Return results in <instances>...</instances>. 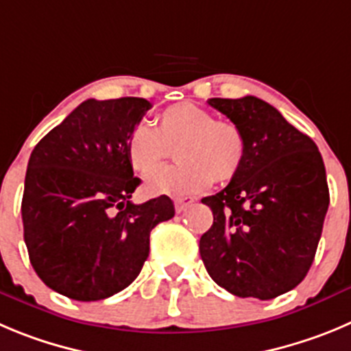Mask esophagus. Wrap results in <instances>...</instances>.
Returning <instances> with one entry per match:
<instances>
[{
	"label": "esophagus",
	"instance_id": "1",
	"mask_svg": "<svg viewBox=\"0 0 351 351\" xmlns=\"http://www.w3.org/2000/svg\"><path fill=\"white\" fill-rule=\"evenodd\" d=\"M192 202H194V199H191V197H176L175 199L176 213H182V211H185L186 208H191Z\"/></svg>",
	"mask_w": 351,
	"mask_h": 351
}]
</instances>
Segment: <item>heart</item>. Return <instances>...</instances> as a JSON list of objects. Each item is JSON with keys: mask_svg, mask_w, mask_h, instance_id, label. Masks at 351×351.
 Returning a JSON list of instances; mask_svg holds the SVG:
<instances>
[{"mask_svg": "<svg viewBox=\"0 0 351 351\" xmlns=\"http://www.w3.org/2000/svg\"><path fill=\"white\" fill-rule=\"evenodd\" d=\"M171 149L178 165L150 176L147 194L185 197L208 189L213 178L228 182L242 168L245 136L237 124L202 107L176 104L157 116L156 128L138 124L126 142L128 159L142 175L159 169Z\"/></svg>", "mask_w": 351, "mask_h": 351, "instance_id": "1", "label": "heart"}]
</instances>
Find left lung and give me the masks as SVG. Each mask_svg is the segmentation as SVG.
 I'll use <instances>...</instances> for the list:
<instances>
[{
    "mask_svg": "<svg viewBox=\"0 0 351 351\" xmlns=\"http://www.w3.org/2000/svg\"><path fill=\"white\" fill-rule=\"evenodd\" d=\"M245 136L242 168L202 199L213 225L199 241L204 267L239 298L271 300L308 274L329 208L315 142L256 97L209 98Z\"/></svg>",
    "mask_w": 351,
    "mask_h": 351,
    "instance_id": "8db88e82",
    "label": "left lung"
}]
</instances>
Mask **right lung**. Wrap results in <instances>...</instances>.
<instances>
[{
	"mask_svg": "<svg viewBox=\"0 0 351 351\" xmlns=\"http://www.w3.org/2000/svg\"><path fill=\"white\" fill-rule=\"evenodd\" d=\"M150 107L136 97L90 98L29 157L22 197L29 260L43 282L71 300H106L130 286L149 256L150 230L175 216L168 195L130 201L140 178L126 142Z\"/></svg>",
	"mask_w": 351,
	"mask_h": 351,
	"instance_id": "right-lung-1",
	"label": "right lung"
}]
</instances>
